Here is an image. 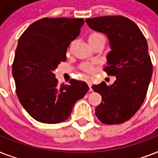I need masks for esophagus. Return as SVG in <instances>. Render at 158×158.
Here are the masks:
<instances>
[{"label": "esophagus", "instance_id": "esophagus-1", "mask_svg": "<svg viewBox=\"0 0 158 158\" xmlns=\"http://www.w3.org/2000/svg\"><path fill=\"white\" fill-rule=\"evenodd\" d=\"M87 84H88V85H89L90 90H92V85H93V84H92V80H91V79H87Z\"/></svg>", "mask_w": 158, "mask_h": 158}]
</instances>
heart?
<instances>
[{
  "mask_svg": "<svg viewBox=\"0 0 158 158\" xmlns=\"http://www.w3.org/2000/svg\"><path fill=\"white\" fill-rule=\"evenodd\" d=\"M105 41V38H104V36L102 34L99 33H91L90 35L89 36V43H97V42H98V41ZM83 69H84V71L86 72H92L94 70V67L91 64H83V66H82Z\"/></svg>",
  "mask_w": 158,
  "mask_h": 158,
  "instance_id": "heart-1",
  "label": "heart"
}]
</instances>
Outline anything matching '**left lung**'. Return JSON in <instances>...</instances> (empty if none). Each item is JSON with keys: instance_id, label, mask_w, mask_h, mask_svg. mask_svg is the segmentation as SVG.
I'll list each match as a JSON object with an SVG mask.
<instances>
[{"instance_id": "1", "label": "left lung", "mask_w": 158, "mask_h": 158, "mask_svg": "<svg viewBox=\"0 0 158 158\" xmlns=\"http://www.w3.org/2000/svg\"><path fill=\"white\" fill-rule=\"evenodd\" d=\"M94 31L106 35L111 49L106 56L104 71L116 80L93 85L102 101L95 115L103 124H121L130 120L144 101L152 74V64L146 38L137 24L123 16L87 19Z\"/></svg>"}]
</instances>
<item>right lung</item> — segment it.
Listing matches in <instances>:
<instances>
[{
    "instance_id": "obj_1",
    "label": "right lung",
    "mask_w": 158,
    "mask_h": 158,
    "mask_svg": "<svg viewBox=\"0 0 158 158\" xmlns=\"http://www.w3.org/2000/svg\"><path fill=\"white\" fill-rule=\"evenodd\" d=\"M84 19L43 18L27 28L18 41L12 74L16 94L29 115L39 122L68 119L74 103L89 91L84 81L58 84L53 73L66 60L71 41L79 36Z\"/></svg>"
}]
</instances>
